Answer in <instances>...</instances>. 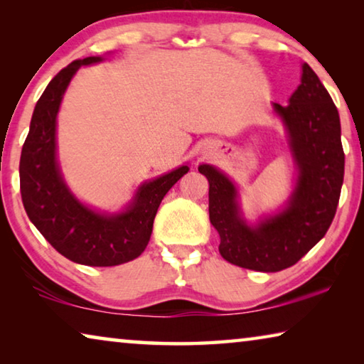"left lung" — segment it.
Returning a JSON list of instances; mask_svg holds the SVG:
<instances>
[{
  "instance_id": "1",
  "label": "left lung",
  "mask_w": 364,
  "mask_h": 364,
  "mask_svg": "<svg viewBox=\"0 0 364 364\" xmlns=\"http://www.w3.org/2000/svg\"><path fill=\"white\" fill-rule=\"evenodd\" d=\"M273 110L284 125L297 170L292 193L279 212L247 223L236 184L213 165H199L210 184L208 213L220 234L221 257L263 273L292 267L324 237L337 210L345 165L337 107L306 63L287 106L273 102Z\"/></svg>"
}]
</instances>
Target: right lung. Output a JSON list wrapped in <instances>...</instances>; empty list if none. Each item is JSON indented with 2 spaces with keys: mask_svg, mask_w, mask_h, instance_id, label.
Segmentation results:
<instances>
[{
  "mask_svg": "<svg viewBox=\"0 0 364 364\" xmlns=\"http://www.w3.org/2000/svg\"><path fill=\"white\" fill-rule=\"evenodd\" d=\"M101 60V56L73 60L49 82L33 110L19 175L30 221L60 255L88 267H115L143 254L160 202L189 167L181 165L143 183L130 204L117 213L97 212L73 196L58 162V112L80 67Z\"/></svg>",
  "mask_w": 364,
  "mask_h": 364,
  "instance_id": "1",
  "label": "right lung"
}]
</instances>
